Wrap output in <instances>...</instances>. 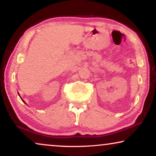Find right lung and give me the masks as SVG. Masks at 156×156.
Returning a JSON list of instances; mask_svg holds the SVG:
<instances>
[{"instance_id": "1", "label": "right lung", "mask_w": 156, "mask_h": 156, "mask_svg": "<svg viewBox=\"0 0 156 156\" xmlns=\"http://www.w3.org/2000/svg\"><path fill=\"white\" fill-rule=\"evenodd\" d=\"M18 94H19V93H18ZM19 96H20V94H19ZM22 101H23V102H24V103H25V102L24 101H23V99H22ZM25 104H26V103H25Z\"/></svg>"}]
</instances>
